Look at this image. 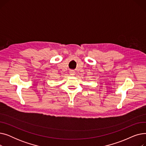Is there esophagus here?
Here are the masks:
<instances>
[{
	"instance_id": "34e87169",
	"label": "esophagus",
	"mask_w": 146,
	"mask_h": 146,
	"mask_svg": "<svg viewBox=\"0 0 146 146\" xmlns=\"http://www.w3.org/2000/svg\"><path fill=\"white\" fill-rule=\"evenodd\" d=\"M70 74L72 75V76H73V75H74V72H73V71H70Z\"/></svg>"
}]
</instances>
